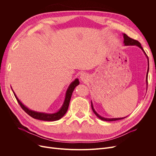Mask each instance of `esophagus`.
I'll return each mask as SVG.
<instances>
[{
	"label": "esophagus",
	"instance_id": "1",
	"mask_svg": "<svg viewBox=\"0 0 156 156\" xmlns=\"http://www.w3.org/2000/svg\"><path fill=\"white\" fill-rule=\"evenodd\" d=\"M88 76L87 73H83L80 76V80L82 81H83V82L87 81L88 80Z\"/></svg>",
	"mask_w": 156,
	"mask_h": 156
}]
</instances>
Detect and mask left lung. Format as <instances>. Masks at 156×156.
<instances>
[{
	"label": "left lung",
	"mask_w": 156,
	"mask_h": 156,
	"mask_svg": "<svg viewBox=\"0 0 156 156\" xmlns=\"http://www.w3.org/2000/svg\"><path fill=\"white\" fill-rule=\"evenodd\" d=\"M123 35V38H124V41H123V43L125 44V45H136V46H138L139 48H140L142 49V51L144 52V54L145 55V56L147 57V61H148V69H147V75H146V83H147V78H148V73H149V58L148 57H147L146 53L145 52L144 48H142V47L141 46V44L140 43L138 42V41L136 40H134L133 38H129L128 36H127L126 34H122ZM91 105H92V111L93 112H94V114H95V115L99 118L100 119L102 120V121H116V120H119V119H124L125 118H104V117H102L101 116H100L99 114H98L94 109V106H93V104H92V102L91 101ZM127 117V116H126Z\"/></svg>",
	"instance_id": "1"
}]
</instances>
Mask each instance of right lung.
<instances>
[{
	"instance_id": "obj_1",
	"label": "right lung",
	"mask_w": 156,
	"mask_h": 156,
	"mask_svg": "<svg viewBox=\"0 0 156 156\" xmlns=\"http://www.w3.org/2000/svg\"><path fill=\"white\" fill-rule=\"evenodd\" d=\"M80 83L79 80L78 78H76L75 80H74L73 82L69 85L68 87L66 93V96H65V99L63 102V104L62 105V107L60 108V109L54 113H45V112H37L35 111L31 110L28 109L27 107H26L22 102L18 99V98L16 96L14 92L12 90L14 95L16 97V100H17L18 102L20 105L21 108L25 111L29 116L32 117L34 119H39V120H42V121H54L59 120L61 118H62L64 114L66 113L68 107H69V102L71 100V97L72 95V94L75 90V87L78 85ZM12 89V88H11Z\"/></svg>"
}]
</instances>
